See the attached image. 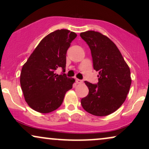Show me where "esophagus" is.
Instances as JSON below:
<instances>
[{
    "mask_svg": "<svg viewBox=\"0 0 149 149\" xmlns=\"http://www.w3.org/2000/svg\"><path fill=\"white\" fill-rule=\"evenodd\" d=\"M76 83H78V84H82V83H83V81L82 80H79V79H77L76 80Z\"/></svg>",
    "mask_w": 149,
    "mask_h": 149,
    "instance_id": "34e87169",
    "label": "esophagus"
}]
</instances>
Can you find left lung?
<instances>
[{
	"mask_svg": "<svg viewBox=\"0 0 149 149\" xmlns=\"http://www.w3.org/2000/svg\"><path fill=\"white\" fill-rule=\"evenodd\" d=\"M80 36L90 47L94 69L99 72L97 85L85 81L89 93L81 100V105L94 116H108L126 100L132 83L130 70L117 46L107 36L95 31Z\"/></svg>",
	"mask_w": 149,
	"mask_h": 149,
	"instance_id": "obj_1",
	"label": "left lung"
}]
</instances>
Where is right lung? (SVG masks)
I'll use <instances>...</instances> for the list:
<instances>
[{
	"mask_svg": "<svg viewBox=\"0 0 149 149\" xmlns=\"http://www.w3.org/2000/svg\"><path fill=\"white\" fill-rule=\"evenodd\" d=\"M76 33L67 29L57 30L44 38L23 65L20 85L25 101L36 111L47 113L62 104L65 94L75 83L65 73L66 52Z\"/></svg>",
	"mask_w": 149,
	"mask_h": 149,
	"instance_id": "right-lung-1",
	"label": "right lung"
}]
</instances>
